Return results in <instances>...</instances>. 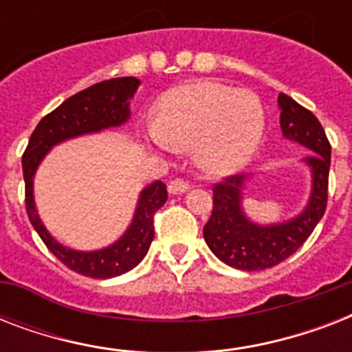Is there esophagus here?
Masks as SVG:
<instances>
[{
    "label": "esophagus",
    "instance_id": "esophagus-1",
    "mask_svg": "<svg viewBox=\"0 0 352 352\" xmlns=\"http://www.w3.org/2000/svg\"><path fill=\"white\" fill-rule=\"evenodd\" d=\"M190 190V184L186 181H182V179H175V181H171L168 184V192L171 195H181V193H186Z\"/></svg>",
    "mask_w": 352,
    "mask_h": 352
}]
</instances>
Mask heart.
Masks as SVG:
<instances>
[{
	"label": "heart",
	"mask_w": 352,
	"mask_h": 352,
	"mask_svg": "<svg viewBox=\"0 0 352 352\" xmlns=\"http://www.w3.org/2000/svg\"><path fill=\"white\" fill-rule=\"evenodd\" d=\"M263 129L257 96L217 82L179 85L155 104V140L171 149L193 148L197 164L212 175L241 170L259 148Z\"/></svg>",
	"instance_id": "1"
}]
</instances>
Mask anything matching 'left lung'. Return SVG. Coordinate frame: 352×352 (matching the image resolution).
Returning a JSON list of instances; mask_svg holds the SVG:
<instances>
[{"instance_id": "obj_1", "label": "left lung", "mask_w": 352, "mask_h": 352, "mask_svg": "<svg viewBox=\"0 0 352 352\" xmlns=\"http://www.w3.org/2000/svg\"><path fill=\"white\" fill-rule=\"evenodd\" d=\"M279 126L287 140L298 142L312 155L303 164L311 170V195L305 208L289 221L259 225L245 214L243 192L248 175H234L214 188V210L203 234L206 245L228 267L246 272L265 270L292 256L316 228L327 208L331 144L322 124L309 109L279 93Z\"/></svg>"}]
</instances>
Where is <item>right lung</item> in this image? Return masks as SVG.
I'll use <instances>...</instances> for the list:
<instances>
[{"label":"right lung","instance_id":"1","mask_svg":"<svg viewBox=\"0 0 352 352\" xmlns=\"http://www.w3.org/2000/svg\"><path fill=\"white\" fill-rule=\"evenodd\" d=\"M140 80L133 76L111 78L91 85L73 95L52 113L40 120L30 135L29 146L21 157L25 179V206L30 225L45 243L47 248L74 272L87 278L107 279L129 272L148 254L155 237L153 215L166 203L168 192L162 181H155L138 195L137 208L127 230L113 245L98 250H74L62 245L49 234L41 223L34 201V175L41 160L54 146L71 138L100 133L124 126L129 117V100L137 93Z\"/></svg>","mask_w":352,"mask_h":352}]
</instances>
